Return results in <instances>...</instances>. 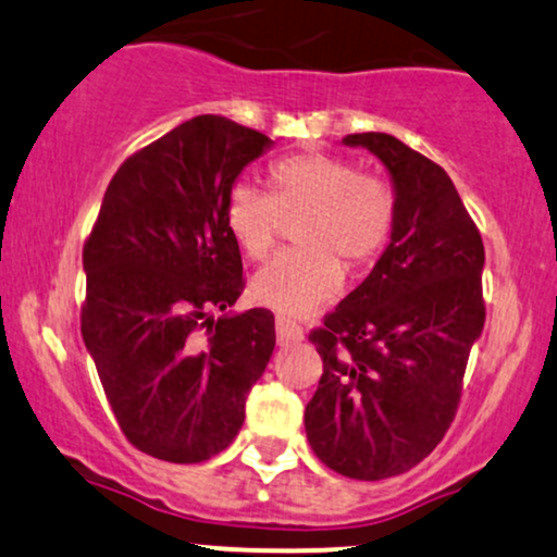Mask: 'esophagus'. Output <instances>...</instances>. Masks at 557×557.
<instances>
[{"instance_id": "34e87169", "label": "esophagus", "mask_w": 557, "mask_h": 557, "mask_svg": "<svg viewBox=\"0 0 557 557\" xmlns=\"http://www.w3.org/2000/svg\"><path fill=\"white\" fill-rule=\"evenodd\" d=\"M274 330H277V345H293V343L304 341V332H300L298 324L290 322V319H285V317H277Z\"/></svg>"}]
</instances>
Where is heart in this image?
<instances>
[{"instance_id":"obj_1","label":"heart","mask_w":557,"mask_h":557,"mask_svg":"<svg viewBox=\"0 0 557 557\" xmlns=\"http://www.w3.org/2000/svg\"><path fill=\"white\" fill-rule=\"evenodd\" d=\"M270 196L235 185L225 201V227L240 253L264 261L280 238V220L296 225V251L277 257L251 283V296L280 317L300 319L343 290L342 264L372 261L387 246L395 198L387 183L361 175L354 162L332 154H296L274 162Z\"/></svg>"}]
</instances>
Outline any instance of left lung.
Segmentation results:
<instances>
[{
	"mask_svg": "<svg viewBox=\"0 0 557 557\" xmlns=\"http://www.w3.org/2000/svg\"><path fill=\"white\" fill-rule=\"evenodd\" d=\"M343 144L385 164L395 222L369 277L311 332L324 372L304 424L319 461L380 482L424 461L456 417L484 330V246L440 164L387 133Z\"/></svg>",
	"mask_w": 557,
	"mask_h": 557,
	"instance_id": "left-lung-1",
	"label": "left lung"
}]
</instances>
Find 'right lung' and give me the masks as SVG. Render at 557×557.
Wrapping results in <instances>:
<instances>
[{
  "mask_svg": "<svg viewBox=\"0 0 557 557\" xmlns=\"http://www.w3.org/2000/svg\"><path fill=\"white\" fill-rule=\"evenodd\" d=\"M267 149L220 114L177 125L114 172L83 246V343L120 430L159 461L225 450L272 359V311H227L243 264L225 227L230 190Z\"/></svg>",
  "mask_w": 557,
  "mask_h": 557,
  "instance_id": "right-lung-1",
  "label": "right lung"
}]
</instances>
